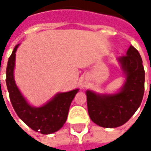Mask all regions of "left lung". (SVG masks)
I'll return each instance as SVG.
<instances>
[{
	"instance_id": "1",
	"label": "left lung",
	"mask_w": 151,
	"mask_h": 151,
	"mask_svg": "<svg viewBox=\"0 0 151 151\" xmlns=\"http://www.w3.org/2000/svg\"><path fill=\"white\" fill-rule=\"evenodd\" d=\"M125 81L115 94H97L86 91L87 108L91 120L104 128H116L129 120L142 101L145 71L142 60L133 46L129 47L126 55L117 58Z\"/></svg>"
}]
</instances>
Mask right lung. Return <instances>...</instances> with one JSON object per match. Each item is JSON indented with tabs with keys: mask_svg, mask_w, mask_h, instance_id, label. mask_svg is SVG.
Masks as SVG:
<instances>
[{
	"mask_svg": "<svg viewBox=\"0 0 151 151\" xmlns=\"http://www.w3.org/2000/svg\"><path fill=\"white\" fill-rule=\"evenodd\" d=\"M18 46L19 44H17L14 48L6 68L5 81L13 108L18 117L31 129L42 134L55 133L65 123L70 104L79 90L57 93L41 107L29 104L16 85L14 76L16 51Z\"/></svg>",
	"mask_w": 151,
	"mask_h": 151,
	"instance_id": "right-lung-1",
	"label": "right lung"
}]
</instances>
